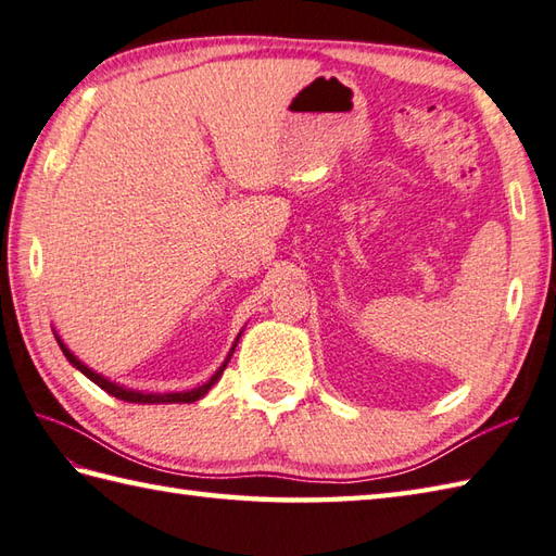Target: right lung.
Returning <instances> with one entry per match:
<instances>
[{"instance_id": "obj_1", "label": "right lung", "mask_w": 556, "mask_h": 556, "mask_svg": "<svg viewBox=\"0 0 556 556\" xmlns=\"http://www.w3.org/2000/svg\"><path fill=\"white\" fill-rule=\"evenodd\" d=\"M241 337V334H239ZM56 341H59V349L64 351V356H66V361L74 365L76 370H80L83 375L88 377V380H92L96 382L100 389H104V392L108 394H112V396H116V399H122V401H131V404H193V401H198V399H203L210 389H212V384H215L219 377H222V372H224V368H227V363H229V358H231V353H233V349H236V339L233 341V346H231V351H229V356H227V361L222 363V368L210 377V380L205 382V384H200V387H195V389H188V392H169V394H146V392H136V389H126V387H122V384H116V382H110L108 377H102L100 372H96V370H90L88 365H83L74 353H71L68 349H66V344L62 339L56 337Z\"/></svg>"}]
</instances>
